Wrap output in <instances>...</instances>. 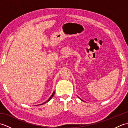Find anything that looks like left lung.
<instances>
[{"instance_id":"obj_1","label":"left lung","mask_w":128,"mask_h":128,"mask_svg":"<svg viewBox=\"0 0 128 128\" xmlns=\"http://www.w3.org/2000/svg\"><path fill=\"white\" fill-rule=\"evenodd\" d=\"M78 98H80V100H82V101H84V100H82V99H81V98H80V97H78Z\"/></svg>"}]
</instances>
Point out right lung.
<instances>
[{"label": "right lung", "mask_w": 128, "mask_h": 128, "mask_svg": "<svg viewBox=\"0 0 128 128\" xmlns=\"http://www.w3.org/2000/svg\"><path fill=\"white\" fill-rule=\"evenodd\" d=\"M54 94H55V92H53V94H52L51 95V96L50 97V98H49L47 100V101H46V102H44V103H42V104H38V105H42V104H44V103H47V102H48V101H49V100H50L51 99H52V98L53 97V96H54Z\"/></svg>", "instance_id": "1"}]
</instances>
